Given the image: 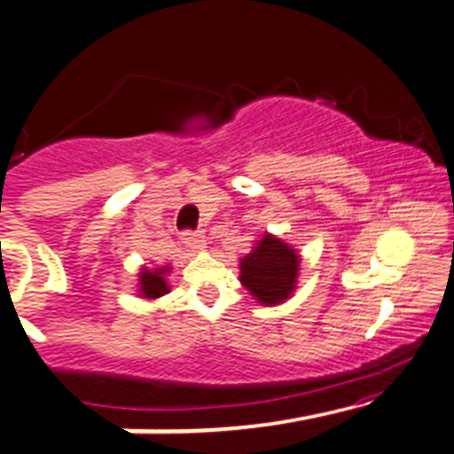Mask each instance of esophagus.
Wrapping results in <instances>:
<instances>
[{
    "instance_id": "34e87169",
    "label": "esophagus",
    "mask_w": 454,
    "mask_h": 454,
    "mask_svg": "<svg viewBox=\"0 0 454 454\" xmlns=\"http://www.w3.org/2000/svg\"><path fill=\"white\" fill-rule=\"evenodd\" d=\"M181 239H184L185 247L192 248V251H203V248H206V235H203L201 231L199 232L185 231L184 235H181Z\"/></svg>"
}]
</instances>
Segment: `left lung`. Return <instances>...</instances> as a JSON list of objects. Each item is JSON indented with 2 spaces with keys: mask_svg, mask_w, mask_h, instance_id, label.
<instances>
[{
  "mask_svg": "<svg viewBox=\"0 0 454 454\" xmlns=\"http://www.w3.org/2000/svg\"><path fill=\"white\" fill-rule=\"evenodd\" d=\"M300 255L279 237L266 232L239 262V282L260 304L273 307L295 291Z\"/></svg>",
  "mask_w": 454,
  "mask_h": 454,
  "instance_id": "obj_1",
  "label": "left lung"
}]
</instances>
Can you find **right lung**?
<instances>
[{"label": "right lung", "mask_w": 454, "mask_h": 454, "mask_svg": "<svg viewBox=\"0 0 454 454\" xmlns=\"http://www.w3.org/2000/svg\"><path fill=\"white\" fill-rule=\"evenodd\" d=\"M169 270V266H163V269H141V275H138V294L147 300H156L160 295H165L169 291L168 282H165V273Z\"/></svg>", "instance_id": "obj_1"}]
</instances>
